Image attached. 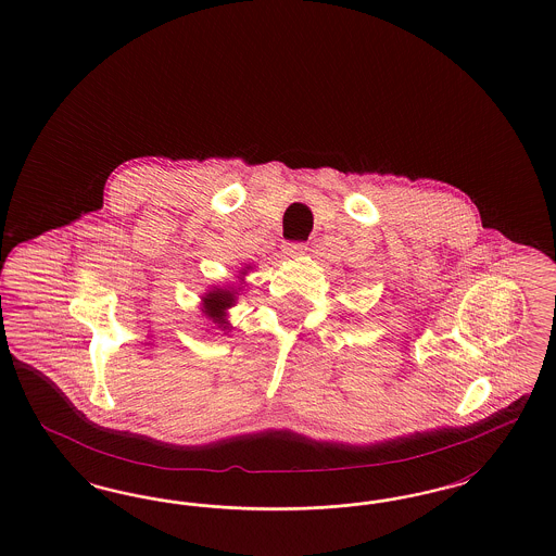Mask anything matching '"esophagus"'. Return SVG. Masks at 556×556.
Here are the masks:
<instances>
[{
  "mask_svg": "<svg viewBox=\"0 0 556 556\" xmlns=\"http://www.w3.org/2000/svg\"><path fill=\"white\" fill-rule=\"evenodd\" d=\"M283 250H286L288 256H300V254H304L308 248H306V243H302V241H290V243L283 245Z\"/></svg>",
  "mask_w": 556,
  "mask_h": 556,
  "instance_id": "esophagus-1",
  "label": "esophagus"
}]
</instances>
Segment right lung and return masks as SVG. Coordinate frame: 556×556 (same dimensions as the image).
Listing matches in <instances>:
<instances>
[{
  "instance_id": "1",
  "label": "right lung",
  "mask_w": 556,
  "mask_h": 556,
  "mask_svg": "<svg viewBox=\"0 0 556 556\" xmlns=\"http://www.w3.org/2000/svg\"><path fill=\"white\" fill-rule=\"evenodd\" d=\"M245 268H250V266H245ZM245 268L241 270V275H245ZM238 290H233V288H214L206 295H202V313L223 331L229 329L227 311L236 304Z\"/></svg>"
}]
</instances>
